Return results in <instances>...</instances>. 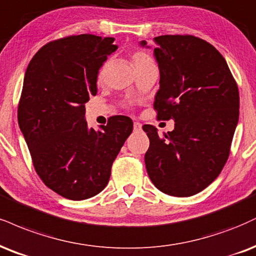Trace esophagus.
I'll use <instances>...</instances> for the list:
<instances>
[{
    "instance_id": "34e87169",
    "label": "esophagus",
    "mask_w": 256,
    "mask_h": 256,
    "mask_svg": "<svg viewBox=\"0 0 256 256\" xmlns=\"http://www.w3.org/2000/svg\"><path fill=\"white\" fill-rule=\"evenodd\" d=\"M140 130H142V124H140V122H134V132H138V131H140Z\"/></svg>"
}]
</instances>
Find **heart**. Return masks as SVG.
Wrapping results in <instances>:
<instances>
[{"label": "heart", "mask_w": 256, "mask_h": 256, "mask_svg": "<svg viewBox=\"0 0 256 256\" xmlns=\"http://www.w3.org/2000/svg\"><path fill=\"white\" fill-rule=\"evenodd\" d=\"M132 62H134V66H136V64L149 63V62H152V60L148 56L146 52L138 51L134 54V57H132Z\"/></svg>", "instance_id": "b5f03b06"}]
</instances>
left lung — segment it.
I'll list each match as a JSON object with an SVG mask.
<instances>
[{"instance_id": "1", "label": "left lung", "mask_w": 256, "mask_h": 256, "mask_svg": "<svg viewBox=\"0 0 256 256\" xmlns=\"http://www.w3.org/2000/svg\"><path fill=\"white\" fill-rule=\"evenodd\" d=\"M154 56L160 89L154 108L174 130L160 137L144 125L150 146L148 175L161 192L190 196L202 192L226 164L240 113L238 88L226 60L210 42L193 36H160ZM146 46V42H140Z\"/></svg>"}]
</instances>
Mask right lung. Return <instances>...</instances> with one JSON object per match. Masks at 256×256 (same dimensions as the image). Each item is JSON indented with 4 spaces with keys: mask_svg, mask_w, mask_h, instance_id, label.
<instances>
[{
    "mask_svg": "<svg viewBox=\"0 0 256 256\" xmlns=\"http://www.w3.org/2000/svg\"><path fill=\"white\" fill-rule=\"evenodd\" d=\"M114 38L70 36L42 46L24 78L18 122L33 166L48 188L84 200L108 184L110 168L134 130L116 116L100 130L89 128L84 104L96 95L100 68L118 46Z\"/></svg>",
    "mask_w": 256,
    "mask_h": 256,
    "instance_id": "add662e5",
    "label": "right lung"
}]
</instances>
